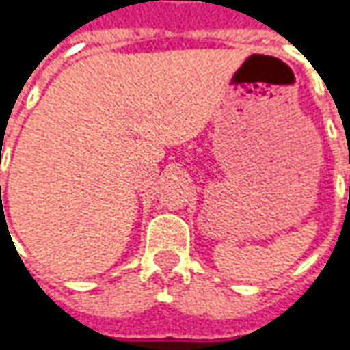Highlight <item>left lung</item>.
<instances>
[{"mask_svg": "<svg viewBox=\"0 0 350 350\" xmlns=\"http://www.w3.org/2000/svg\"><path fill=\"white\" fill-rule=\"evenodd\" d=\"M349 195H350V189H349Z\"/></svg>", "mask_w": 350, "mask_h": 350, "instance_id": "1", "label": "left lung"}]
</instances>
